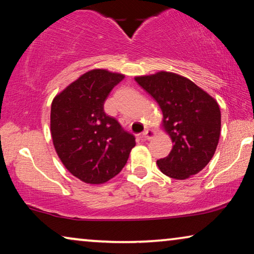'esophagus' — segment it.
<instances>
[{
    "label": "esophagus",
    "instance_id": "esophagus-1",
    "mask_svg": "<svg viewBox=\"0 0 254 254\" xmlns=\"http://www.w3.org/2000/svg\"><path fill=\"white\" fill-rule=\"evenodd\" d=\"M154 135H156V131H154L153 129H145L142 133V137L144 139H151V138H153Z\"/></svg>",
    "mask_w": 254,
    "mask_h": 254
}]
</instances>
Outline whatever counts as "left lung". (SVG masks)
Here are the masks:
<instances>
[{"label": "left lung", "instance_id": "left-lung-1", "mask_svg": "<svg viewBox=\"0 0 254 254\" xmlns=\"http://www.w3.org/2000/svg\"><path fill=\"white\" fill-rule=\"evenodd\" d=\"M135 81L159 104L163 127L171 136L172 151L157 160L165 175L186 180L209 163L221 131L219 104L191 80L176 73L136 76Z\"/></svg>", "mask_w": 254, "mask_h": 254}]
</instances>
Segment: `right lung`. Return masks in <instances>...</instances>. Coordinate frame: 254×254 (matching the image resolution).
Returning a JSON list of instances; mask_svg holds the SVG:
<instances>
[{
	"mask_svg": "<svg viewBox=\"0 0 254 254\" xmlns=\"http://www.w3.org/2000/svg\"><path fill=\"white\" fill-rule=\"evenodd\" d=\"M125 78L96 68L84 73L51 103L50 130L55 150L72 175L101 185L126 165L135 136L104 112L111 90Z\"/></svg>",
	"mask_w": 254,
	"mask_h": 254,
	"instance_id": "obj_1",
	"label": "right lung"
}]
</instances>
